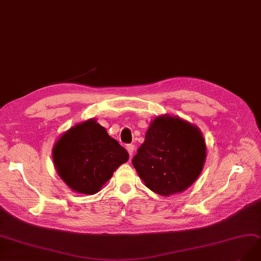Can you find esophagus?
Listing matches in <instances>:
<instances>
[{"mask_svg": "<svg viewBox=\"0 0 261 261\" xmlns=\"http://www.w3.org/2000/svg\"><path fill=\"white\" fill-rule=\"evenodd\" d=\"M127 150H128V152H129V155H130V157H132V155H133V151H134V145H132V144H129V145H127Z\"/></svg>", "mask_w": 261, "mask_h": 261, "instance_id": "1", "label": "esophagus"}]
</instances>
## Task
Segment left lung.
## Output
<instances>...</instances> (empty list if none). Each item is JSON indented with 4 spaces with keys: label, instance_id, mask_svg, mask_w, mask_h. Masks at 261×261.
<instances>
[{
    "label": "left lung",
    "instance_id": "obj_1",
    "mask_svg": "<svg viewBox=\"0 0 261 261\" xmlns=\"http://www.w3.org/2000/svg\"><path fill=\"white\" fill-rule=\"evenodd\" d=\"M205 158V141L197 125L162 115L150 122L132 165L151 191L168 197L194 184Z\"/></svg>",
    "mask_w": 261,
    "mask_h": 261
}]
</instances>
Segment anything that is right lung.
<instances>
[{
  "label": "right lung",
  "instance_id": "add662e5",
  "mask_svg": "<svg viewBox=\"0 0 261 261\" xmlns=\"http://www.w3.org/2000/svg\"><path fill=\"white\" fill-rule=\"evenodd\" d=\"M53 159L58 175L72 190L94 195L128 161L129 153L95 119H89L62 134Z\"/></svg>",
  "mask_w": 261,
  "mask_h": 261
}]
</instances>
